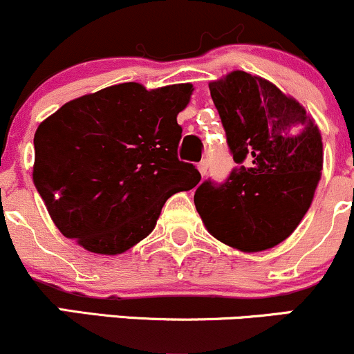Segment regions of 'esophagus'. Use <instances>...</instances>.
<instances>
[{
    "instance_id": "1",
    "label": "esophagus",
    "mask_w": 354,
    "mask_h": 354,
    "mask_svg": "<svg viewBox=\"0 0 354 354\" xmlns=\"http://www.w3.org/2000/svg\"><path fill=\"white\" fill-rule=\"evenodd\" d=\"M198 169H200L201 176H205V174L208 173V161H201V163L198 165Z\"/></svg>"
}]
</instances>
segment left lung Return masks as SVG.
<instances>
[{
	"label": "left lung",
	"instance_id": "obj_1",
	"mask_svg": "<svg viewBox=\"0 0 354 354\" xmlns=\"http://www.w3.org/2000/svg\"><path fill=\"white\" fill-rule=\"evenodd\" d=\"M209 93L238 166L221 185L201 183L194 205L225 245L270 250L310 209L323 169L321 133L298 101L246 71L211 81Z\"/></svg>",
	"mask_w": 354,
	"mask_h": 354
}]
</instances>
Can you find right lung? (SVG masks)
I'll list each match as a JSON object with an SVG mask.
<instances>
[{
    "label": "right lung",
    "instance_id": "add662e5",
    "mask_svg": "<svg viewBox=\"0 0 354 354\" xmlns=\"http://www.w3.org/2000/svg\"><path fill=\"white\" fill-rule=\"evenodd\" d=\"M193 84L121 83L63 104L38 126L33 181L61 233L120 254L151 233L161 208L201 174L178 160V113Z\"/></svg>",
    "mask_w": 354,
    "mask_h": 354
}]
</instances>
